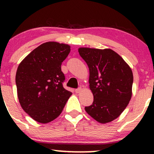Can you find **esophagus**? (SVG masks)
<instances>
[{
  "instance_id": "1",
  "label": "esophagus",
  "mask_w": 154,
  "mask_h": 154,
  "mask_svg": "<svg viewBox=\"0 0 154 154\" xmlns=\"http://www.w3.org/2000/svg\"><path fill=\"white\" fill-rule=\"evenodd\" d=\"M82 91V88H79L78 89H75V92H76V93H80Z\"/></svg>"
}]
</instances>
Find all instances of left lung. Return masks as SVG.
Listing matches in <instances>:
<instances>
[{
    "instance_id": "1",
    "label": "left lung",
    "mask_w": 154,
    "mask_h": 154,
    "mask_svg": "<svg viewBox=\"0 0 154 154\" xmlns=\"http://www.w3.org/2000/svg\"><path fill=\"white\" fill-rule=\"evenodd\" d=\"M90 71V89L94 101L85 111L100 123L117 119L132 97L133 74L129 65L111 49L79 48Z\"/></svg>"
}]
</instances>
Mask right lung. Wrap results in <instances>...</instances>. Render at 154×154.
Returning a JSON list of instances; mask_svg holds the SVG:
<instances>
[{"instance_id":"add662e5","label":"right lung","mask_w":154,"mask_h":154,"mask_svg":"<svg viewBox=\"0 0 154 154\" xmlns=\"http://www.w3.org/2000/svg\"><path fill=\"white\" fill-rule=\"evenodd\" d=\"M70 45L50 41L31 52L20 64L15 82L19 102L35 121L50 123L61 114L72 93L63 88L61 65Z\"/></svg>"}]
</instances>
